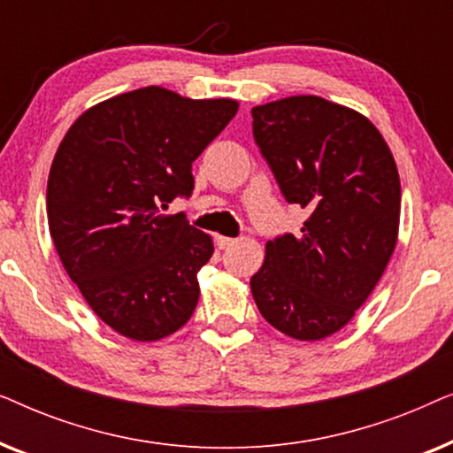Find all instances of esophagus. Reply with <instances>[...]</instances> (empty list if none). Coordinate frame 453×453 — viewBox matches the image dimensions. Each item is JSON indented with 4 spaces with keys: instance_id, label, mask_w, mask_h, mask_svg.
<instances>
[{
    "instance_id": "34e87169",
    "label": "esophagus",
    "mask_w": 453,
    "mask_h": 453,
    "mask_svg": "<svg viewBox=\"0 0 453 453\" xmlns=\"http://www.w3.org/2000/svg\"><path fill=\"white\" fill-rule=\"evenodd\" d=\"M234 243H237V239L233 237H216V247H219V250H228V247H233Z\"/></svg>"
}]
</instances>
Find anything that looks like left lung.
<instances>
[{
    "instance_id": "1",
    "label": "left lung",
    "mask_w": 453,
    "mask_h": 453,
    "mask_svg": "<svg viewBox=\"0 0 453 453\" xmlns=\"http://www.w3.org/2000/svg\"><path fill=\"white\" fill-rule=\"evenodd\" d=\"M253 140L284 200L309 216L265 245L251 293L264 319L296 340L344 327L392 257L400 177L386 140L357 111L319 96L251 109Z\"/></svg>"
}]
</instances>
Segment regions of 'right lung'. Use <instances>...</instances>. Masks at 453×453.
<instances>
[{
    "instance_id": "1",
    "label": "right lung",
    "mask_w": 453,
    "mask_h": 453,
    "mask_svg": "<svg viewBox=\"0 0 453 453\" xmlns=\"http://www.w3.org/2000/svg\"><path fill=\"white\" fill-rule=\"evenodd\" d=\"M237 109L148 86L88 109L59 144L49 231L67 276L121 336L160 340L194 313L212 239L163 210L191 196V163Z\"/></svg>"
}]
</instances>
